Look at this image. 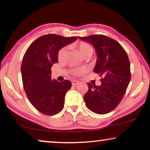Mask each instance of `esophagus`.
<instances>
[{"mask_svg":"<svg viewBox=\"0 0 150 150\" xmlns=\"http://www.w3.org/2000/svg\"><path fill=\"white\" fill-rule=\"evenodd\" d=\"M71 83H72L73 85H77L79 83V81H72Z\"/></svg>","mask_w":150,"mask_h":150,"instance_id":"obj_1","label":"esophagus"}]
</instances>
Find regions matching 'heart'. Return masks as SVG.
Masks as SVG:
<instances>
[{
	"instance_id": "1",
	"label": "heart",
	"mask_w": 150,
	"mask_h": 150,
	"mask_svg": "<svg viewBox=\"0 0 150 150\" xmlns=\"http://www.w3.org/2000/svg\"><path fill=\"white\" fill-rule=\"evenodd\" d=\"M74 47L79 50L80 54L83 57L85 58H89L92 56L94 54L95 50L94 47L91 44H88L87 42H81L75 44L73 45ZM67 54V47H63L59 50L57 53V58L59 61H63L65 59L66 56ZM87 71V69L85 68H76V69H73L71 73L73 75L75 76H81L84 75L85 73Z\"/></svg>"
}]
</instances>
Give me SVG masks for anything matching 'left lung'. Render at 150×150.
Segmentation results:
<instances>
[{"instance_id": "8db88e82", "label": "left lung", "mask_w": 150, "mask_h": 150, "mask_svg": "<svg viewBox=\"0 0 150 150\" xmlns=\"http://www.w3.org/2000/svg\"><path fill=\"white\" fill-rule=\"evenodd\" d=\"M79 38L95 48L97 60L94 72L103 77L100 86L87 83L88 90L84 96L85 105L96 114H107L120 103L130 81L128 56L118 42L106 35H91Z\"/></svg>"}]
</instances>
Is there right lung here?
<instances>
[{"label": "right lung", "instance_id": "right-lung-1", "mask_svg": "<svg viewBox=\"0 0 150 150\" xmlns=\"http://www.w3.org/2000/svg\"><path fill=\"white\" fill-rule=\"evenodd\" d=\"M77 39L53 34L42 35L32 43L24 55L21 65L24 89L30 103L44 115H55L63 108L71 83L51 79V68L58 62L61 48Z\"/></svg>", "mask_w": 150, "mask_h": 150}]
</instances>
